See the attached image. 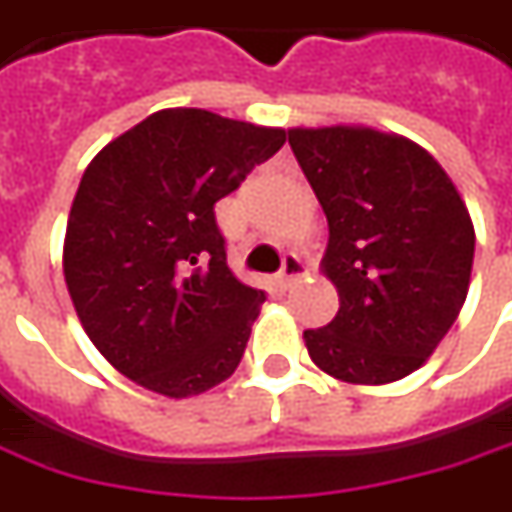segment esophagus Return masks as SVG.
Returning <instances> with one entry per match:
<instances>
[{
  "label": "esophagus",
  "mask_w": 512,
  "mask_h": 512,
  "mask_svg": "<svg viewBox=\"0 0 512 512\" xmlns=\"http://www.w3.org/2000/svg\"><path fill=\"white\" fill-rule=\"evenodd\" d=\"M306 276V267H303V262L295 256V253H287L284 256V264H281V281L284 284H295L298 278Z\"/></svg>",
  "instance_id": "obj_1"
}]
</instances>
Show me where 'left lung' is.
Listing matches in <instances>:
<instances>
[{"label":"left lung","mask_w":512,"mask_h":512,"mask_svg":"<svg viewBox=\"0 0 512 512\" xmlns=\"http://www.w3.org/2000/svg\"><path fill=\"white\" fill-rule=\"evenodd\" d=\"M292 153L329 220L320 273L340 295L329 326L303 331L323 373L390 384L435 354L463 309L474 222L438 158L368 125L290 128Z\"/></svg>","instance_id":"obj_1"}]
</instances>
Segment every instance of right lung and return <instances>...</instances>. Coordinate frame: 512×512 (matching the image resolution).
Instances as JSON below:
<instances>
[{
  "label": "right lung",
  "instance_id": "right-lung-1",
  "mask_svg": "<svg viewBox=\"0 0 512 512\" xmlns=\"http://www.w3.org/2000/svg\"><path fill=\"white\" fill-rule=\"evenodd\" d=\"M284 142V128L164 108L91 158L63 278L88 340L130 382L189 398L236 370L264 292L228 270L214 203Z\"/></svg>",
  "mask_w": 512,
  "mask_h": 512
}]
</instances>
